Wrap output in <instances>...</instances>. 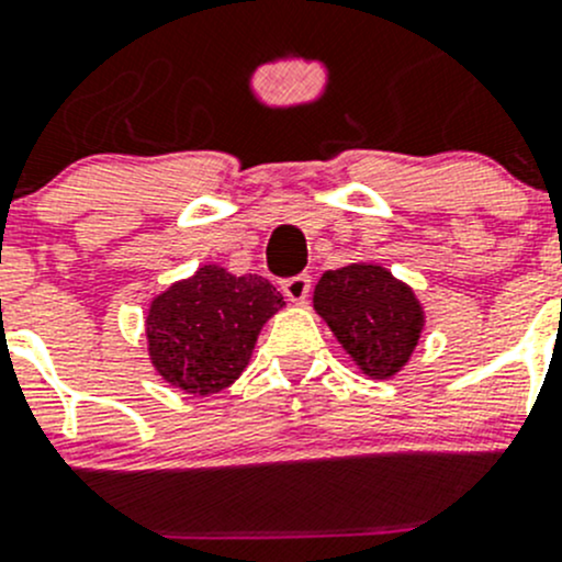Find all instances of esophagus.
Instances as JSON below:
<instances>
[{"label": "esophagus", "instance_id": "esophagus-1", "mask_svg": "<svg viewBox=\"0 0 562 562\" xmlns=\"http://www.w3.org/2000/svg\"><path fill=\"white\" fill-rule=\"evenodd\" d=\"M310 288H313V280H310L307 274L291 277V280L282 282V293H285V299L291 304H304V302H307Z\"/></svg>", "mask_w": 562, "mask_h": 562}]
</instances>
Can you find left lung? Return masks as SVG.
<instances>
[{"label": "left lung", "instance_id": "8db88e82", "mask_svg": "<svg viewBox=\"0 0 562 562\" xmlns=\"http://www.w3.org/2000/svg\"><path fill=\"white\" fill-rule=\"evenodd\" d=\"M313 310L372 381L400 375L427 326V310L416 291L386 266L367 260L323 271Z\"/></svg>", "mask_w": 562, "mask_h": 562}]
</instances>
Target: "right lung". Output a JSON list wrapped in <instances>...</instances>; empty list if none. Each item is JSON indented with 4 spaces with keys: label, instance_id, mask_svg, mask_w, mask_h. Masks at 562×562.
Listing matches in <instances>:
<instances>
[{
    "label": "right lung",
    "instance_id": "1",
    "mask_svg": "<svg viewBox=\"0 0 562 562\" xmlns=\"http://www.w3.org/2000/svg\"><path fill=\"white\" fill-rule=\"evenodd\" d=\"M285 299L258 274H231L220 263L155 293L146 310V353L168 386L192 396L220 394L241 378L260 328Z\"/></svg>",
    "mask_w": 562,
    "mask_h": 562
}]
</instances>
